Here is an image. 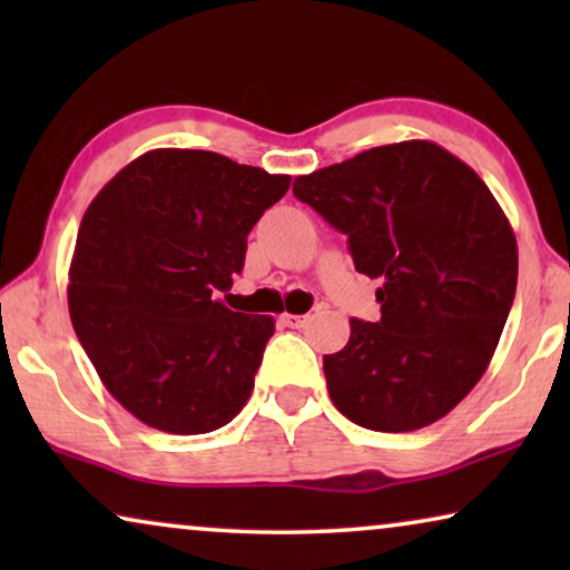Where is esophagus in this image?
Masks as SVG:
<instances>
[{"mask_svg": "<svg viewBox=\"0 0 570 570\" xmlns=\"http://www.w3.org/2000/svg\"><path fill=\"white\" fill-rule=\"evenodd\" d=\"M279 322H283V326H291V330H301V326L308 322V316H298V314H283V316H279Z\"/></svg>", "mask_w": 570, "mask_h": 570, "instance_id": "obj_1", "label": "esophagus"}]
</instances>
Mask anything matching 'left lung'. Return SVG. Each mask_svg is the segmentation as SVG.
I'll return each mask as SVG.
<instances>
[{
	"label": "left lung",
	"instance_id": "left-lung-1",
	"mask_svg": "<svg viewBox=\"0 0 570 570\" xmlns=\"http://www.w3.org/2000/svg\"><path fill=\"white\" fill-rule=\"evenodd\" d=\"M293 194L381 279L379 322L350 318L347 345L324 355L334 407L381 433L449 415L488 371L517 293V236L485 181L407 139L298 176Z\"/></svg>",
	"mask_w": 570,
	"mask_h": 570
}]
</instances>
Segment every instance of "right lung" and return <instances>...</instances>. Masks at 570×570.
<instances>
[{
    "label": "right lung",
    "mask_w": 570,
    "mask_h": 570,
    "mask_svg": "<svg viewBox=\"0 0 570 570\" xmlns=\"http://www.w3.org/2000/svg\"><path fill=\"white\" fill-rule=\"evenodd\" d=\"M291 176L207 150L160 147L90 202L69 264V316L124 410L197 435L244 410L275 334L272 316L215 298L244 269L246 236Z\"/></svg>",
    "instance_id": "add662e5"
}]
</instances>
